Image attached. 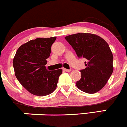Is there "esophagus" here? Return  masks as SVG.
Returning a JSON list of instances; mask_svg holds the SVG:
<instances>
[{
    "label": "esophagus",
    "instance_id": "1",
    "mask_svg": "<svg viewBox=\"0 0 127 127\" xmlns=\"http://www.w3.org/2000/svg\"><path fill=\"white\" fill-rule=\"evenodd\" d=\"M63 70L64 71H67V72H70V71H71V70H68V69H66V68H63Z\"/></svg>",
    "mask_w": 127,
    "mask_h": 127
}]
</instances>
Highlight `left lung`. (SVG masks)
I'll return each mask as SVG.
<instances>
[{"label": "left lung", "mask_w": 127, "mask_h": 127, "mask_svg": "<svg viewBox=\"0 0 127 127\" xmlns=\"http://www.w3.org/2000/svg\"><path fill=\"white\" fill-rule=\"evenodd\" d=\"M76 52L78 57L86 59V68L81 70V77L76 82L78 88L94 94L106 85L114 70L113 55L109 44L96 34L80 33L65 37Z\"/></svg>", "instance_id": "1"}]
</instances>
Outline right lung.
I'll list each match as a JSON object with an SVG mask.
<instances>
[{
    "mask_svg": "<svg viewBox=\"0 0 127 127\" xmlns=\"http://www.w3.org/2000/svg\"><path fill=\"white\" fill-rule=\"evenodd\" d=\"M56 39V37L32 39L21 45L15 55V75L21 85L32 95L47 96L57 88L62 70H48L45 66Z\"/></svg>",
    "mask_w": 127,
    "mask_h": 127,
    "instance_id": "obj_1",
    "label": "right lung"
}]
</instances>
